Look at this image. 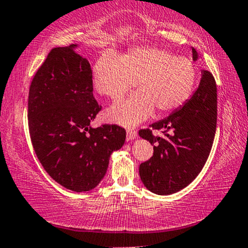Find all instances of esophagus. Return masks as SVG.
Returning a JSON list of instances; mask_svg holds the SVG:
<instances>
[{
    "label": "esophagus",
    "instance_id": "esophagus-1",
    "mask_svg": "<svg viewBox=\"0 0 248 248\" xmlns=\"http://www.w3.org/2000/svg\"><path fill=\"white\" fill-rule=\"evenodd\" d=\"M137 137V131L135 130V129H128L127 130V140L130 141V140H134Z\"/></svg>",
    "mask_w": 248,
    "mask_h": 248
}]
</instances>
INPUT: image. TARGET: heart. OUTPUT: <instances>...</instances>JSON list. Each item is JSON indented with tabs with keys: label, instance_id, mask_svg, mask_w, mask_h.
I'll return each mask as SVG.
<instances>
[{
	"label": "heart",
	"instance_id": "b5f03b06",
	"mask_svg": "<svg viewBox=\"0 0 248 248\" xmlns=\"http://www.w3.org/2000/svg\"><path fill=\"white\" fill-rule=\"evenodd\" d=\"M136 79L140 90L108 110L110 121L131 127L147 119L154 109L157 113L176 110L192 94L197 68L189 58L154 47L134 48L121 57L106 53L93 66L96 91L113 102L134 88Z\"/></svg>",
	"mask_w": 248,
	"mask_h": 248
}]
</instances>
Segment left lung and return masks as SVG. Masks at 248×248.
Masks as SVG:
<instances>
[{"label": "left lung", "mask_w": 248, "mask_h": 248, "mask_svg": "<svg viewBox=\"0 0 248 248\" xmlns=\"http://www.w3.org/2000/svg\"><path fill=\"white\" fill-rule=\"evenodd\" d=\"M192 56L197 61L194 48ZM216 125L217 85L211 73L202 69L199 88L182 107L149 125L151 129L139 130L141 138L154 145V154L139 166L144 186L159 195L175 193L189 186L209 157ZM152 128H162L166 136H154Z\"/></svg>", "instance_id": "left-lung-1"}]
</instances>
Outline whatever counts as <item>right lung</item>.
Here are the masks:
<instances>
[{
	"label": "right lung",
	"instance_id": "add662e5",
	"mask_svg": "<svg viewBox=\"0 0 248 248\" xmlns=\"http://www.w3.org/2000/svg\"><path fill=\"white\" fill-rule=\"evenodd\" d=\"M76 48L73 44L48 54L31 82L28 120L34 152L51 179L85 192L106 175L125 130L117 124L91 127L101 107L93 96L90 62Z\"/></svg>",
	"mask_w": 248,
	"mask_h": 248
}]
</instances>
